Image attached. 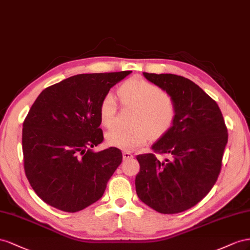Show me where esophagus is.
<instances>
[{
    "instance_id": "obj_1",
    "label": "esophagus",
    "mask_w": 250,
    "mask_h": 250,
    "mask_svg": "<svg viewBox=\"0 0 250 250\" xmlns=\"http://www.w3.org/2000/svg\"><path fill=\"white\" fill-rule=\"evenodd\" d=\"M123 157H124V159L125 160V159H131V158H133V154L131 153V152H124L123 153Z\"/></svg>"
}]
</instances>
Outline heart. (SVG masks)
<instances>
[{
  "mask_svg": "<svg viewBox=\"0 0 250 250\" xmlns=\"http://www.w3.org/2000/svg\"><path fill=\"white\" fill-rule=\"evenodd\" d=\"M118 97L124 106L134 108L131 127L116 129L105 135V144L124 151H134L145 146L153 136H161L173 126L176 104L169 95L157 85L142 78L133 77L118 89ZM117 104L112 93L105 94L98 108L101 124L112 129L116 121Z\"/></svg>",
  "mask_w": 250,
  "mask_h": 250,
  "instance_id": "1",
  "label": "heart"
}]
</instances>
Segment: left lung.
<instances>
[{
    "label": "left lung",
    "instance_id": "obj_1",
    "mask_svg": "<svg viewBox=\"0 0 250 250\" xmlns=\"http://www.w3.org/2000/svg\"><path fill=\"white\" fill-rule=\"evenodd\" d=\"M146 80L172 97L173 126L152 146L170 155L159 161L154 154L138 155L135 179L140 200L161 213L187 210L208 194L220 174L228 135L217 103L188 78L144 72Z\"/></svg>",
    "mask_w": 250,
    "mask_h": 250
}]
</instances>
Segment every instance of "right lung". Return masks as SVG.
<instances>
[{
	"label": "right lung",
	"mask_w": 250,
	"mask_h": 250,
	"mask_svg": "<svg viewBox=\"0 0 250 250\" xmlns=\"http://www.w3.org/2000/svg\"><path fill=\"white\" fill-rule=\"evenodd\" d=\"M132 71L77 74L46 88L23 124L24 168L37 195L62 211L99 200L123 160L117 147L94 152L104 140L98 108Z\"/></svg>",
	"instance_id": "add662e5"
}]
</instances>
